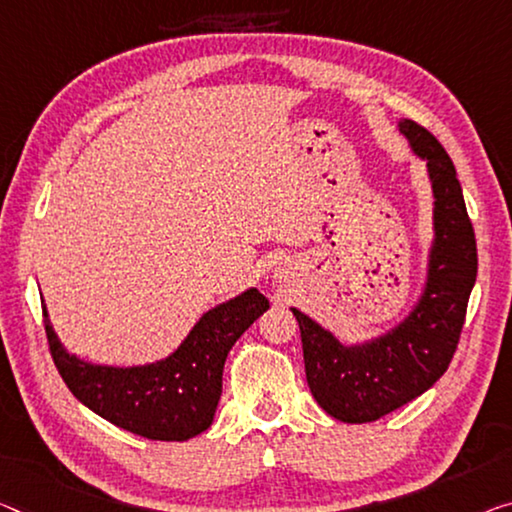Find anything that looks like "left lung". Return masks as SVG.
I'll return each mask as SVG.
<instances>
[{
    "instance_id": "obj_1",
    "label": "left lung",
    "mask_w": 512,
    "mask_h": 512,
    "mask_svg": "<svg viewBox=\"0 0 512 512\" xmlns=\"http://www.w3.org/2000/svg\"><path fill=\"white\" fill-rule=\"evenodd\" d=\"M400 132L428 162L435 192V247L419 304L387 336L355 348H345L318 322L293 309L313 398L329 416L345 423L382 419L446 373L476 283V235L451 157L419 123L400 121Z\"/></svg>"
}]
</instances>
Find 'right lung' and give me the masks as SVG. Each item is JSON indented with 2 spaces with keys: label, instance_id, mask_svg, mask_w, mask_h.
<instances>
[{
  "label": "right lung",
  "instance_id": "1",
  "mask_svg": "<svg viewBox=\"0 0 512 512\" xmlns=\"http://www.w3.org/2000/svg\"><path fill=\"white\" fill-rule=\"evenodd\" d=\"M256 288L196 322L174 355L137 368L93 366L61 348L43 306L47 345L70 393L114 426L157 442H185L210 428L233 343L267 311Z\"/></svg>",
  "mask_w": 512,
  "mask_h": 512
}]
</instances>
